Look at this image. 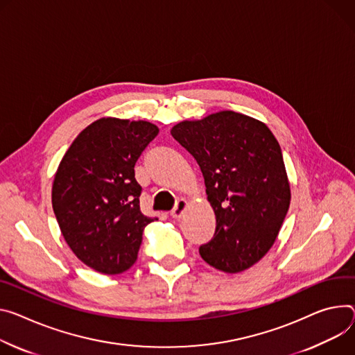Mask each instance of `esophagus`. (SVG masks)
<instances>
[{"label":"esophagus","mask_w":355,"mask_h":355,"mask_svg":"<svg viewBox=\"0 0 355 355\" xmlns=\"http://www.w3.org/2000/svg\"><path fill=\"white\" fill-rule=\"evenodd\" d=\"M187 207H188V202L185 201V200H178L177 201V204H175V207H174V209L171 211V216L173 218H175V219H178V218H181L182 216V214L185 212V209H187Z\"/></svg>","instance_id":"esophagus-1"}]
</instances>
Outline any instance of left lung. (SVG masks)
I'll use <instances>...</instances> for the list:
<instances>
[{"mask_svg":"<svg viewBox=\"0 0 355 355\" xmlns=\"http://www.w3.org/2000/svg\"><path fill=\"white\" fill-rule=\"evenodd\" d=\"M171 136L197 159L216 218L201 257L225 273L249 269L275 243L290 205L277 140L265 123L232 110L181 121Z\"/></svg>","mask_w":355,"mask_h":355,"instance_id":"obj_1","label":"left lung"}]
</instances>
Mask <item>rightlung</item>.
I'll list each match as a JSON object with an SVG mask.
<instances>
[{"label":"right lung","mask_w":355,"mask_h":355,"mask_svg":"<svg viewBox=\"0 0 355 355\" xmlns=\"http://www.w3.org/2000/svg\"><path fill=\"white\" fill-rule=\"evenodd\" d=\"M157 135L158 127L144 120L99 119L79 133L56 170L52 208L60 232L96 272L130 269L143 231L155 219L140 211L135 166Z\"/></svg>","instance_id":"1"}]
</instances>
